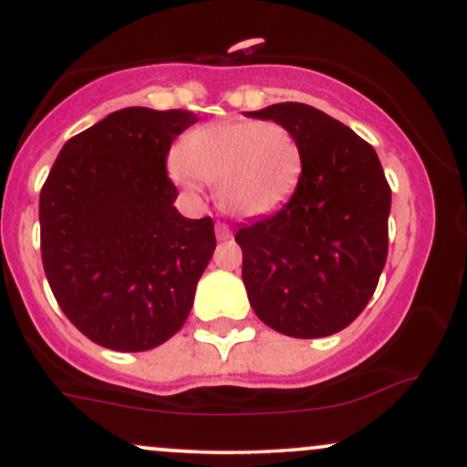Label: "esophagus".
<instances>
[{"mask_svg":"<svg viewBox=\"0 0 467 467\" xmlns=\"http://www.w3.org/2000/svg\"><path fill=\"white\" fill-rule=\"evenodd\" d=\"M215 234H217V239H219V241H228L230 237H233V230H230L228 223L219 222L217 226H215Z\"/></svg>","mask_w":467,"mask_h":467,"instance_id":"obj_1","label":"esophagus"}]
</instances>
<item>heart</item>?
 <instances>
[{
    "mask_svg": "<svg viewBox=\"0 0 467 467\" xmlns=\"http://www.w3.org/2000/svg\"><path fill=\"white\" fill-rule=\"evenodd\" d=\"M296 136L276 120L211 122L186 133L171 173L186 189L215 184L222 208L241 217L272 213L301 175Z\"/></svg>",
    "mask_w": 467,
    "mask_h": 467,
    "instance_id": "b5f03b06",
    "label": "heart"
}]
</instances>
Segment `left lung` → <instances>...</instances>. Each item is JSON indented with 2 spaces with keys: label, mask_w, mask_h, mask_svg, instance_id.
<instances>
[{
  "label": "left lung",
  "mask_w": 467,
  "mask_h": 467,
  "mask_svg": "<svg viewBox=\"0 0 467 467\" xmlns=\"http://www.w3.org/2000/svg\"><path fill=\"white\" fill-rule=\"evenodd\" d=\"M248 116L283 122L303 171L275 215L239 228L245 289L254 314L292 337H325L371 301L389 254L390 186L378 153L336 118L303 103Z\"/></svg>",
  "instance_id": "obj_1"
}]
</instances>
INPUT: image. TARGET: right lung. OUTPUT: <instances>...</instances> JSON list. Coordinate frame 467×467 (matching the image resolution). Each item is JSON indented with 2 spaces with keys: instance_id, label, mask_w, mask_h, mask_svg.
<instances>
[{
  "instance_id": "obj_1",
  "label": "right lung",
  "mask_w": 467,
  "mask_h": 467,
  "mask_svg": "<svg viewBox=\"0 0 467 467\" xmlns=\"http://www.w3.org/2000/svg\"><path fill=\"white\" fill-rule=\"evenodd\" d=\"M191 111L127 107L63 144L39 195L41 261L58 307L105 349L147 351L182 329L215 252L166 173Z\"/></svg>"
}]
</instances>
